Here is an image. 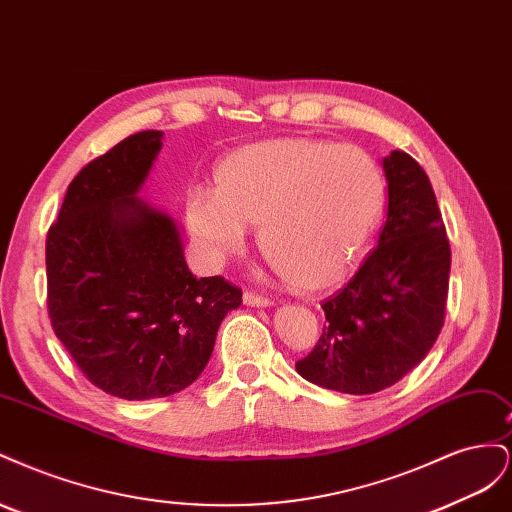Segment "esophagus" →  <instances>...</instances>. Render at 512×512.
Returning <instances> with one entry per match:
<instances>
[{"mask_svg": "<svg viewBox=\"0 0 512 512\" xmlns=\"http://www.w3.org/2000/svg\"><path fill=\"white\" fill-rule=\"evenodd\" d=\"M243 303L250 305V307H269V305H273V301L269 297H265V294H258L254 290L243 292Z\"/></svg>", "mask_w": 512, "mask_h": 512, "instance_id": "34e87169", "label": "esophagus"}]
</instances>
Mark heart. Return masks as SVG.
<instances>
[{
  "instance_id": "1",
  "label": "heart",
  "mask_w": 512,
  "mask_h": 512,
  "mask_svg": "<svg viewBox=\"0 0 512 512\" xmlns=\"http://www.w3.org/2000/svg\"><path fill=\"white\" fill-rule=\"evenodd\" d=\"M384 179L363 149L273 138L245 145L218 164L213 192L185 198V224L200 256L222 267L243 252L245 226H258V245L301 290L342 284L384 207Z\"/></svg>"
}]
</instances>
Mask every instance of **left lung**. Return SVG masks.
I'll return each instance as SVG.
<instances>
[{"instance_id":"left-lung-1","label":"left lung","mask_w":512,"mask_h":512,"mask_svg":"<svg viewBox=\"0 0 512 512\" xmlns=\"http://www.w3.org/2000/svg\"><path fill=\"white\" fill-rule=\"evenodd\" d=\"M389 209L376 250L322 305L327 327L297 363L322 389L369 395L421 363L442 331L451 245L429 177L406 151L382 160Z\"/></svg>"}]
</instances>
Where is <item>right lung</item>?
Listing matches in <instances>:
<instances>
[{
    "label": "right lung",
    "instance_id": "add662e5",
    "mask_svg": "<svg viewBox=\"0 0 512 512\" xmlns=\"http://www.w3.org/2000/svg\"><path fill=\"white\" fill-rule=\"evenodd\" d=\"M162 136L132 134L89 162L46 237L53 331L91 384L128 401L190 386L241 305L224 277L196 280L177 220L138 198Z\"/></svg>",
    "mask_w": 512,
    "mask_h": 512
}]
</instances>
